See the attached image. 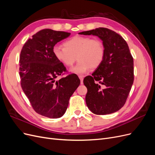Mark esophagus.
Segmentation results:
<instances>
[{
    "label": "esophagus",
    "mask_w": 155,
    "mask_h": 155,
    "mask_svg": "<svg viewBox=\"0 0 155 155\" xmlns=\"http://www.w3.org/2000/svg\"><path fill=\"white\" fill-rule=\"evenodd\" d=\"M79 78L81 81V85H83V76H79Z\"/></svg>",
    "instance_id": "obj_1"
}]
</instances>
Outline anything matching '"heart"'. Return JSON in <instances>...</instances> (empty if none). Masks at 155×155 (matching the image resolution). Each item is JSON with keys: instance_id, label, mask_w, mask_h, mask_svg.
Returning <instances> with one entry per match:
<instances>
[{"instance_id": "obj_1", "label": "heart", "mask_w": 155, "mask_h": 155, "mask_svg": "<svg viewBox=\"0 0 155 155\" xmlns=\"http://www.w3.org/2000/svg\"><path fill=\"white\" fill-rule=\"evenodd\" d=\"M64 46H55L53 54L59 62L66 67H71L78 59L77 64L70 69L72 73L83 74L90 68H97L104 61V46L98 39L74 36L65 41Z\"/></svg>"}]
</instances>
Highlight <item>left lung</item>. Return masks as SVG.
<instances>
[{
    "label": "left lung",
    "instance_id": "8db88e82",
    "mask_svg": "<svg viewBox=\"0 0 155 155\" xmlns=\"http://www.w3.org/2000/svg\"><path fill=\"white\" fill-rule=\"evenodd\" d=\"M79 34L98 37L105 48L101 64L83 80L87 105L97 115L114 113L124 105L134 81L133 58L128 45L122 37L105 28Z\"/></svg>",
    "mask_w": 155,
    "mask_h": 155
}]
</instances>
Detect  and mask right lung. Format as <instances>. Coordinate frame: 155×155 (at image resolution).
<instances>
[{
  "label": "right lung",
  "mask_w": 155,
  "mask_h": 155,
  "mask_svg": "<svg viewBox=\"0 0 155 155\" xmlns=\"http://www.w3.org/2000/svg\"><path fill=\"white\" fill-rule=\"evenodd\" d=\"M70 35L68 32L42 30L28 40L21 52L19 74L22 91L34 110L47 118L63 116L70 96L80 84L75 74L55 80L66 68L55 58L53 48Z\"/></svg>",
  "instance_id": "right-lung-1"
}]
</instances>
